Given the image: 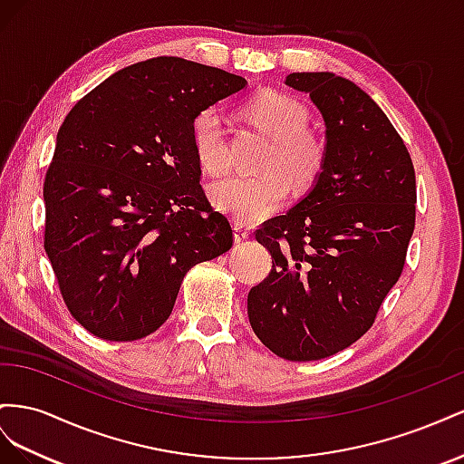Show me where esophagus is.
<instances>
[{"instance_id": "34e87169", "label": "esophagus", "mask_w": 464, "mask_h": 464, "mask_svg": "<svg viewBox=\"0 0 464 464\" xmlns=\"http://www.w3.org/2000/svg\"><path fill=\"white\" fill-rule=\"evenodd\" d=\"M233 233H235V243H245L248 239V235H250V231L245 229L243 225H239V223H237L233 227Z\"/></svg>"}]
</instances>
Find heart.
Instances as JSON below:
<instances>
[{"label": "heart", "instance_id": "obj_1", "mask_svg": "<svg viewBox=\"0 0 464 464\" xmlns=\"http://www.w3.org/2000/svg\"><path fill=\"white\" fill-rule=\"evenodd\" d=\"M243 114L262 134L272 140L264 157L266 173L256 177H225L211 184L209 198L223 214L239 223H256L272 216L287 200L291 182L307 190L319 180L326 163V141L309 130V111L301 101L274 89L255 92ZM192 148L198 163L211 175L227 167L221 118L216 111L198 112L192 121Z\"/></svg>", "mask_w": 464, "mask_h": 464}]
</instances>
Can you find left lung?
<instances>
[{
  "label": "left lung",
  "mask_w": 464,
  "mask_h": 464,
  "mask_svg": "<svg viewBox=\"0 0 464 464\" xmlns=\"http://www.w3.org/2000/svg\"><path fill=\"white\" fill-rule=\"evenodd\" d=\"M323 114L326 163L313 188L256 231L272 255L248 291L260 342L289 362H314L372 328L399 282L416 221V175L402 138L363 89L330 72L289 73Z\"/></svg>",
  "instance_id": "left-lung-1"
}]
</instances>
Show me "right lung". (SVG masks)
Listing matches in <instances>:
<instances>
[{"mask_svg": "<svg viewBox=\"0 0 464 464\" xmlns=\"http://www.w3.org/2000/svg\"><path fill=\"white\" fill-rule=\"evenodd\" d=\"M245 87L241 75L159 56L112 73L65 116L44 180V250L91 334L155 333L187 272L233 246L202 190L192 121Z\"/></svg>", "mask_w": 464, "mask_h": 464, "instance_id": "add662e5", "label": "right lung"}]
</instances>
